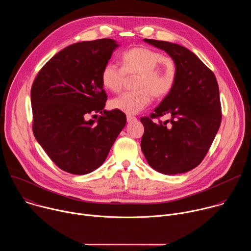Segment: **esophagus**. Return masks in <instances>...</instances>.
Returning a JSON list of instances; mask_svg holds the SVG:
<instances>
[{
	"mask_svg": "<svg viewBox=\"0 0 251 251\" xmlns=\"http://www.w3.org/2000/svg\"><path fill=\"white\" fill-rule=\"evenodd\" d=\"M127 122H133V121H136L137 119H136V117H134V116H131V115H127Z\"/></svg>",
	"mask_w": 251,
	"mask_h": 251,
	"instance_id": "obj_1",
	"label": "esophagus"
}]
</instances>
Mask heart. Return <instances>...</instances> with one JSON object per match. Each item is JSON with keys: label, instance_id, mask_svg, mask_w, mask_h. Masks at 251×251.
Here are the masks:
<instances>
[{"label": "heart", "instance_id": "1", "mask_svg": "<svg viewBox=\"0 0 251 251\" xmlns=\"http://www.w3.org/2000/svg\"><path fill=\"white\" fill-rule=\"evenodd\" d=\"M135 91L123 93L110 101L112 109L126 114H137L151 103L152 95L161 99L169 95L176 80L174 59L147 47H135L121 55V67L106 63L101 70V83L114 93L120 92L127 77H134Z\"/></svg>", "mask_w": 251, "mask_h": 251}]
</instances>
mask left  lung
Instances as JSON below:
<instances>
[{"label": "left lung", "instance_id": "obj_1", "mask_svg": "<svg viewBox=\"0 0 251 251\" xmlns=\"http://www.w3.org/2000/svg\"><path fill=\"white\" fill-rule=\"evenodd\" d=\"M144 41L164 50L174 59L176 80L154 112L140 118L144 125L141 149L156 171L165 175L186 173L204 159L221 126L218 81L212 71L188 49L169 42ZM165 115L171 119L153 121Z\"/></svg>", "mask_w": 251, "mask_h": 251}]
</instances>
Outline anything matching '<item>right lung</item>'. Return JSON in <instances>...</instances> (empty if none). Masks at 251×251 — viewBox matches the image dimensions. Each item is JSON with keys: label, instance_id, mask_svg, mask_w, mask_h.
I'll list each match as a JSON object with an SVG mask.
<instances>
[{"label": "right lung", "instance_id": "add662e5", "mask_svg": "<svg viewBox=\"0 0 251 251\" xmlns=\"http://www.w3.org/2000/svg\"><path fill=\"white\" fill-rule=\"evenodd\" d=\"M117 47L110 39L71 45L52 56L32 83L33 135L64 172L85 175L100 167L126 124L123 112L104 110L107 94L100 79ZM97 112L101 115L95 124L88 117Z\"/></svg>", "mask_w": 251, "mask_h": 251}]
</instances>
